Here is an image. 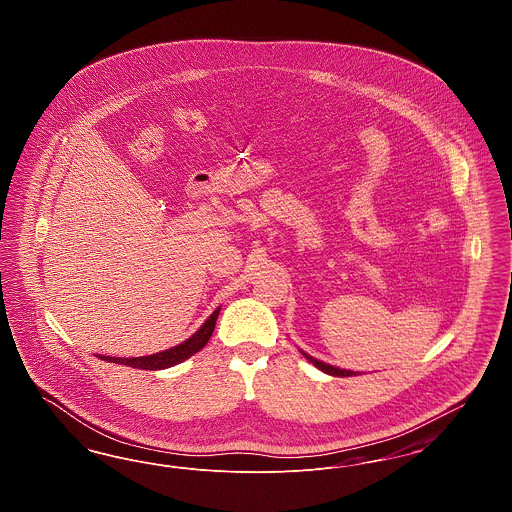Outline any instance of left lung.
Masks as SVG:
<instances>
[{"label":"left lung","mask_w":512,"mask_h":512,"mask_svg":"<svg viewBox=\"0 0 512 512\" xmlns=\"http://www.w3.org/2000/svg\"><path fill=\"white\" fill-rule=\"evenodd\" d=\"M301 351V349H299ZM303 353V357L309 361V363H313V365L317 366L318 370H322L324 374H330V376H357L359 372H353V370H345V368H338V366L326 365V363H322V361H318L315 357H311L309 353H305V351H301Z\"/></svg>","instance_id":"1"}]
</instances>
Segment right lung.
Masks as SVG:
<instances>
[{"label": "right lung", "instance_id": "obj_1", "mask_svg": "<svg viewBox=\"0 0 512 512\" xmlns=\"http://www.w3.org/2000/svg\"><path fill=\"white\" fill-rule=\"evenodd\" d=\"M219 313L220 307H217L213 311V315L201 324V328L195 334H192L188 340L174 345L171 349L146 355V357H107V355H98V357L107 363H117V365L132 366V368H142V370H163L169 366L180 365L182 361L190 359L192 355L207 345V341L213 336Z\"/></svg>", "mask_w": 512, "mask_h": 512}]
</instances>
